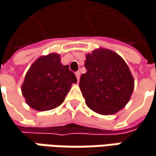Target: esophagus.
Masks as SVG:
<instances>
[{"label":"esophagus","mask_w":156,"mask_h":156,"mask_svg":"<svg viewBox=\"0 0 156 156\" xmlns=\"http://www.w3.org/2000/svg\"><path fill=\"white\" fill-rule=\"evenodd\" d=\"M75 74H76V77H77V79H78V80H79V78H80V72H79V71H77Z\"/></svg>","instance_id":"1"}]
</instances>
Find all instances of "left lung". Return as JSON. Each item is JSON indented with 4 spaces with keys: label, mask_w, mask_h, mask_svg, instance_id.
<instances>
[{
    "label": "left lung",
    "mask_w": 156,
    "mask_h": 156,
    "mask_svg": "<svg viewBox=\"0 0 156 156\" xmlns=\"http://www.w3.org/2000/svg\"><path fill=\"white\" fill-rule=\"evenodd\" d=\"M87 73L79 87L89 108L101 115H113L128 103L134 79L124 60L109 49L99 48L86 56Z\"/></svg>",
    "instance_id": "8db88e82"
}]
</instances>
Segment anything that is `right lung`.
Masks as SVG:
<instances>
[{
	"label": "right lung",
	"mask_w": 156,
	"mask_h": 156,
	"mask_svg": "<svg viewBox=\"0 0 156 156\" xmlns=\"http://www.w3.org/2000/svg\"><path fill=\"white\" fill-rule=\"evenodd\" d=\"M74 83H77L75 74L68 65L61 63L60 55L53 53L41 56L32 63L21 90L31 108L46 111L61 105Z\"/></svg>",
	"instance_id": "right-lung-1"
}]
</instances>
